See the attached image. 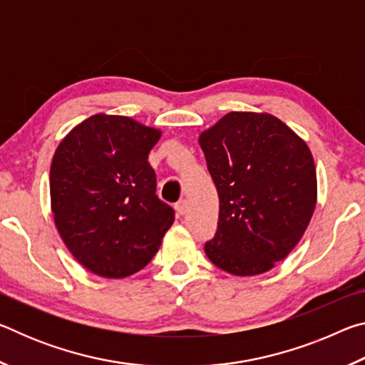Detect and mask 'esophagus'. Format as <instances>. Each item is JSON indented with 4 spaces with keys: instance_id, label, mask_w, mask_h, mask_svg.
<instances>
[{
    "instance_id": "1",
    "label": "esophagus",
    "mask_w": 365,
    "mask_h": 365,
    "mask_svg": "<svg viewBox=\"0 0 365 365\" xmlns=\"http://www.w3.org/2000/svg\"><path fill=\"white\" fill-rule=\"evenodd\" d=\"M187 209H188V202L185 201V200L178 201L177 205H175V211H177V214H180V215H183L185 212H187Z\"/></svg>"
}]
</instances>
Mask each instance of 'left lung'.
<instances>
[{
  "mask_svg": "<svg viewBox=\"0 0 365 365\" xmlns=\"http://www.w3.org/2000/svg\"><path fill=\"white\" fill-rule=\"evenodd\" d=\"M200 145L219 193L206 256L228 274H264L298 245L316 209L311 150L275 115L238 110L202 132Z\"/></svg>",
  "mask_w": 365,
  "mask_h": 365,
  "instance_id": "left-lung-1",
  "label": "left lung"
}]
</instances>
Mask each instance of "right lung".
I'll return each mask as SVG.
<instances>
[{
    "mask_svg": "<svg viewBox=\"0 0 365 365\" xmlns=\"http://www.w3.org/2000/svg\"><path fill=\"white\" fill-rule=\"evenodd\" d=\"M160 130L125 115L95 114L61 141L49 170L54 224L93 274L123 279L145 267L174 224L156 195L148 154Z\"/></svg>",
    "mask_w": 365,
    "mask_h": 365,
    "instance_id": "obj_1",
    "label": "right lung"
}]
</instances>
